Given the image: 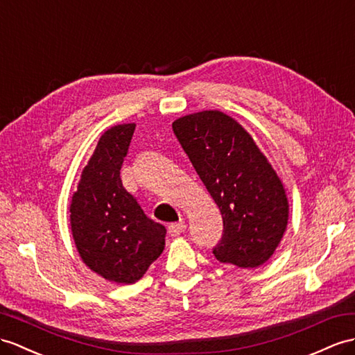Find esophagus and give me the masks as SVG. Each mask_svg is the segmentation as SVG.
Returning <instances> with one entry per match:
<instances>
[{"label": "esophagus", "instance_id": "1", "mask_svg": "<svg viewBox=\"0 0 355 355\" xmlns=\"http://www.w3.org/2000/svg\"><path fill=\"white\" fill-rule=\"evenodd\" d=\"M185 229V223L184 221H179V223H171L168 226V233L171 236H179L180 233L184 232Z\"/></svg>", "mask_w": 355, "mask_h": 355}]
</instances>
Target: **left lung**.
<instances>
[{
	"label": "left lung",
	"mask_w": 355,
	"mask_h": 355,
	"mask_svg": "<svg viewBox=\"0 0 355 355\" xmlns=\"http://www.w3.org/2000/svg\"><path fill=\"white\" fill-rule=\"evenodd\" d=\"M173 131L221 212L214 256L238 268L263 265L289 220L286 189L270 161L244 126L218 110L179 117Z\"/></svg>",
	"instance_id": "8db88e82"
}]
</instances>
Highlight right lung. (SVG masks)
<instances>
[{
	"instance_id": "1",
	"label": "right lung",
	"mask_w": 355,
	"mask_h": 355,
	"mask_svg": "<svg viewBox=\"0 0 355 355\" xmlns=\"http://www.w3.org/2000/svg\"><path fill=\"white\" fill-rule=\"evenodd\" d=\"M134 131L135 123H122L102 134L69 206L83 262L117 284L140 280L166 245V227L146 217L120 179Z\"/></svg>"
}]
</instances>
